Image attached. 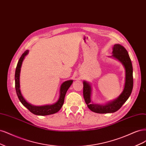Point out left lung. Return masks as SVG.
<instances>
[{
    "label": "left lung",
    "instance_id": "obj_1",
    "mask_svg": "<svg viewBox=\"0 0 146 146\" xmlns=\"http://www.w3.org/2000/svg\"><path fill=\"white\" fill-rule=\"evenodd\" d=\"M113 58L117 59L123 65L125 70V80L124 87L121 95L115 100L108 102L105 105L96 104L91 100L92 87L88 82H83L84 98L88 109L97 113H109L118 110L131 95L133 86V67L127 51L123 46L115 44L113 47Z\"/></svg>",
    "mask_w": 146,
    "mask_h": 146
}]
</instances>
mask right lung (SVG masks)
Listing matches in <instances>:
<instances>
[{"label": "right lung", "mask_w": 146, "mask_h": 146, "mask_svg": "<svg viewBox=\"0 0 146 146\" xmlns=\"http://www.w3.org/2000/svg\"><path fill=\"white\" fill-rule=\"evenodd\" d=\"M29 50H26L24 51L21 57L20 58L19 60L18 61V63L17 64V67L16 68L15 72V88L17 95L18 96L19 100H20L23 106H25L32 113H33L36 115H40V116H45V115H49L51 114H54L57 113L58 111L60 110L61 107H62L64 102V98L65 94H66L68 89L69 87L71 86L73 83V80H69V81H65L62 83V85L60 86V95L59 100L54 104L52 105H46V106H35L32 105L30 103L28 102L23 97L21 90H20V72H21V68L22 66V64L23 59H24L26 55L29 53Z\"/></svg>", "instance_id": "obj_1"}]
</instances>
